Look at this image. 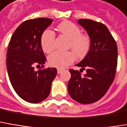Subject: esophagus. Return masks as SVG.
I'll return each instance as SVG.
<instances>
[{
    "instance_id": "34e87169",
    "label": "esophagus",
    "mask_w": 127,
    "mask_h": 127,
    "mask_svg": "<svg viewBox=\"0 0 127 127\" xmlns=\"http://www.w3.org/2000/svg\"><path fill=\"white\" fill-rule=\"evenodd\" d=\"M62 72H63V69H61V68L57 69V73H61Z\"/></svg>"
}]
</instances>
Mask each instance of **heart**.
I'll list each match as a JSON object with an SVG mask.
<instances>
[{"label":"heart","mask_w":127,"mask_h":127,"mask_svg":"<svg viewBox=\"0 0 127 127\" xmlns=\"http://www.w3.org/2000/svg\"><path fill=\"white\" fill-rule=\"evenodd\" d=\"M57 30L69 39L68 47L72 49L78 57H83L88 53L91 44L90 38L87 35L81 33L78 25L71 22L64 21L57 26ZM54 38L55 34L52 30L46 29L43 32L40 43L43 52L49 53L53 50ZM75 57L72 52L55 51L49 56L48 61L52 67L63 68L72 63Z\"/></svg>","instance_id":"b5f03b06"}]
</instances>
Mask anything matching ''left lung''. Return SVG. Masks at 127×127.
Instances as JSON below:
<instances>
[{"mask_svg": "<svg viewBox=\"0 0 127 127\" xmlns=\"http://www.w3.org/2000/svg\"><path fill=\"white\" fill-rule=\"evenodd\" d=\"M78 24L87 30L90 38V49L82 61L76 64L85 70H69L71 77L68 93L78 102L90 104L98 101L112 84L117 67L118 50L116 40L102 23L91 19H78ZM81 71V70H80Z\"/></svg>", "mask_w": 127, "mask_h": 127, "instance_id": "8db88e82", "label": "left lung"}]
</instances>
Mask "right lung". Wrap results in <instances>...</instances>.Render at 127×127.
I'll use <instances>...</instances> for the list:
<instances>
[{
	"instance_id": "right-lung-1",
	"label": "right lung",
	"mask_w": 127,
	"mask_h": 127,
	"mask_svg": "<svg viewBox=\"0 0 127 127\" xmlns=\"http://www.w3.org/2000/svg\"><path fill=\"white\" fill-rule=\"evenodd\" d=\"M49 18H37L22 22L14 31L6 54V67L10 82L18 95L26 102L38 103L48 97L57 69L35 71L46 60L40 46L43 32L52 22Z\"/></svg>"
}]
</instances>
